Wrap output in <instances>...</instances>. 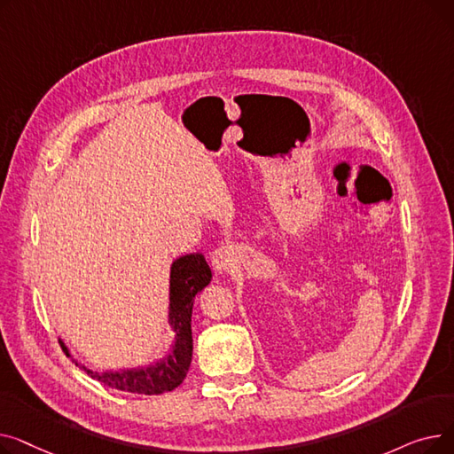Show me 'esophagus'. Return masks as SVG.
<instances>
[{"label": "esophagus", "mask_w": 454, "mask_h": 454, "mask_svg": "<svg viewBox=\"0 0 454 454\" xmlns=\"http://www.w3.org/2000/svg\"><path fill=\"white\" fill-rule=\"evenodd\" d=\"M235 263V250L230 245H223L211 254V265L217 272H224Z\"/></svg>", "instance_id": "34e87169"}]
</instances>
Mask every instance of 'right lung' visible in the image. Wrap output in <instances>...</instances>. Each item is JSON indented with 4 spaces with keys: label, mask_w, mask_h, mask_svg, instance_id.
Wrapping results in <instances>:
<instances>
[{
    "label": "right lung",
    "mask_w": 454,
    "mask_h": 454,
    "mask_svg": "<svg viewBox=\"0 0 454 454\" xmlns=\"http://www.w3.org/2000/svg\"><path fill=\"white\" fill-rule=\"evenodd\" d=\"M209 281L211 270L202 254L178 257L171 267L169 287V324L175 331L173 349L147 368L105 373L88 370V373L110 388L130 394L158 395L180 387L191 366V356H193V337H191L193 300Z\"/></svg>",
    "instance_id": "add662e5"
}]
</instances>
